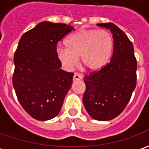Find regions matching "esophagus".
I'll use <instances>...</instances> for the list:
<instances>
[{
	"instance_id": "obj_1",
	"label": "esophagus",
	"mask_w": 149,
	"mask_h": 149,
	"mask_svg": "<svg viewBox=\"0 0 149 149\" xmlns=\"http://www.w3.org/2000/svg\"><path fill=\"white\" fill-rule=\"evenodd\" d=\"M82 78H83L82 74H80L79 73H74V80H79Z\"/></svg>"
}]
</instances>
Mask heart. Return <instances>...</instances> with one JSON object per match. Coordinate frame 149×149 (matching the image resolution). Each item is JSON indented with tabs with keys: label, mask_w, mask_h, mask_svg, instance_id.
<instances>
[{
	"label": "heart",
	"mask_w": 149,
	"mask_h": 149,
	"mask_svg": "<svg viewBox=\"0 0 149 149\" xmlns=\"http://www.w3.org/2000/svg\"><path fill=\"white\" fill-rule=\"evenodd\" d=\"M66 48L57 49V57L62 66L70 70L76 65L78 57L84 67L91 71H98L108 64L110 59L113 40L104 30H80L65 40Z\"/></svg>",
	"instance_id": "b5f03b06"
}]
</instances>
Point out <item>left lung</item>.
<instances>
[{
    "label": "left lung",
    "mask_w": 149,
    "mask_h": 149,
    "mask_svg": "<svg viewBox=\"0 0 149 149\" xmlns=\"http://www.w3.org/2000/svg\"><path fill=\"white\" fill-rule=\"evenodd\" d=\"M97 26L112 32L113 52L108 65L84 76L83 103L90 117L109 121L119 115L130 100L136 87L137 60L133 44L122 30L113 23Z\"/></svg>",
    "instance_id": "obj_1"
}]
</instances>
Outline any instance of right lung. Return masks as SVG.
Returning <instances> with one entry per match:
<instances>
[{
	"label": "right lung",
	"instance_id": "1",
	"mask_svg": "<svg viewBox=\"0 0 149 149\" xmlns=\"http://www.w3.org/2000/svg\"><path fill=\"white\" fill-rule=\"evenodd\" d=\"M73 30L66 24L43 21L20 38L12 83L20 105L35 119L57 116L71 87L74 74L60 70L56 46Z\"/></svg>",
	"mask_w": 149,
	"mask_h": 149
}]
</instances>
